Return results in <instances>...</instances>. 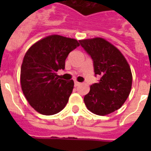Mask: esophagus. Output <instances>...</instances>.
<instances>
[{"label":"esophagus","instance_id":"1","mask_svg":"<svg viewBox=\"0 0 151 151\" xmlns=\"http://www.w3.org/2000/svg\"><path fill=\"white\" fill-rule=\"evenodd\" d=\"M74 84H75V86H78V85H79L81 83H80V82H77L76 80H75Z\"/></svg>","mask_w":151,"mask_h":151}]
</instances>
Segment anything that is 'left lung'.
<instances>
[{"instance_id":"8db88e82","label":"left lung","mask_w":151,"mask_h":151,"mask_svg":"<svg viewBox=\"0 0 151 151\" xmlns=\"http://www.w3.org/2000/svg\"><path fill=\"white\" fill-rule=\"evenodd\" d=\"M91 57L99 82L91 85L84 102L92 113L105 116L122 106L129 97L132 83L131 69L124 56L113 45L101 38L79 41Z\"/></svg>"}]
</instances>
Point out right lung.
<instances>
[{
	"mask_svg": "<svg viewBox=\"0 0 151 151\" xmlns=\"http://www.w3.org/2000/svg\"><path fill=\"white\" fill-rule=\"evenodd\" d=\"M78 46L77 40L54 35L36 42L26 52L21 66V87L37 112L54 115L66 106L74 82L59 78L57 72L65 69L66 57Z\"/></svg>",
	"mask_w": 151,
	"mask_h": 151,
	"instance_id": "add662e5",
	"label": "right lung"
}]
</instances>
